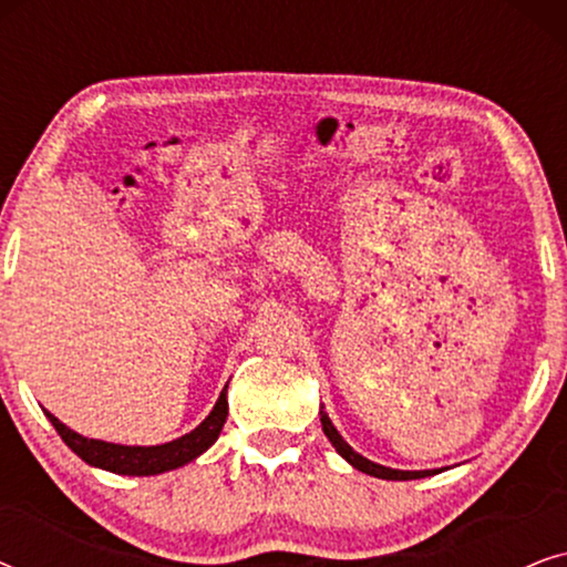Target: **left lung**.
I'll use <instances>...</instances> for the list:
<instances>
[{
	"label": "left lung",
	"instance_id": "8db88e82",
	"mask_svg": "<svg viewBox=\"0 0 567 567\" xmlns=\"http://www.w3.org/2000/svg\"><path fill=\"white\" fill-rule=\"evenodd\" d=\"M320 423H322V431L324 436L330 439V444L336 446V452L343 456V460L351 464V467H355L359 472H367V475L371 477H379V480H421V477H431L436 475L439 470H421V472H413V470H392V467H384V464H377L367 460V456H361L359 452H353V446L348 444V441L340 436L336 425H332V421L328 417V413H324V408H320Z\"/></svg>",
	"mask_w": 567,
	"mask_h": 567
}]
</instances>
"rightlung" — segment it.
<instances>
[{
    "mask_svg": "<svg viewBox=\"0 0 567 567\" xmlns=\"http://www.w3.org/2000/svg\"><path fill=\"white\" fill-rule=\"evenodd\" d=\"M227 386L229 384H224L214 410L204 417V421H200V425H196V429L185 433L181 439L167 441V444H157V446H126V444H111V441L87 439L61 423L56 415L49 413V410H43V413L51 421L53 429H56L59 436L64 439V444L72 449L82 462L92 464V467L115 472V475L152 477L193 462L196 456L204 454L216 439H219L229 413Z\"/></svg>",
    "mask_w": 567,
    "mask_h": 567,
    "instance_id": "add662e5",
    "label": "right lung"
}]
</instances>
